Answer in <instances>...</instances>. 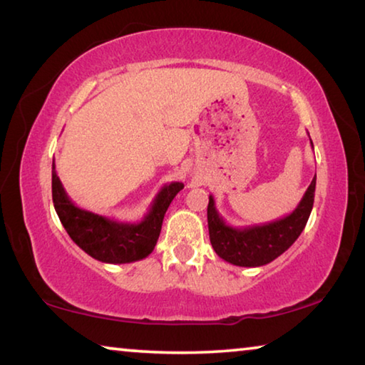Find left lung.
I'll use <instances>...</instances> for the list:
<instances>
[{
    "label": "left lung",
    "mask_w": 365,
    "mask_h": 365,
    "mask_svg": "<svg viewBox=\"0 0 365 365\" xmlns=\"http://www.w3.org/2000/svg\"><path fill=\"white\" fill-rule=\"evenodd\" d=\"M312 145V141H311ZM316 177L293 212L267 224L233 227L222 219L215 209L214 196L209 195L207 227L214 251L224 261L240 267H261L283 255L304 230L314 206Z\"/></svg>",
    "instance_id": "8db88e82"
}]
</instances>
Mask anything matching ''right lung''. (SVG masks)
<instances>
[{
	"instance_id": "right-lung-1",
	"label": "right lung",
	"mask_w": 365,
	"mask_h": 365,
	"mask_svg": "<svg viewBox=\"0 0 365 365\" xmlns=\"http://www.w3.org/2000/svg\"><path fill=\"white\" fill-rule=\"evenodd\" d=\"M53 202L72 242L86 255L106 264H128L148 257L158 243L164 214L183 188L170 182L160 188L140 222H120L76 206L61 183L53 163Z\"/></svg>"
}]
</instances>
